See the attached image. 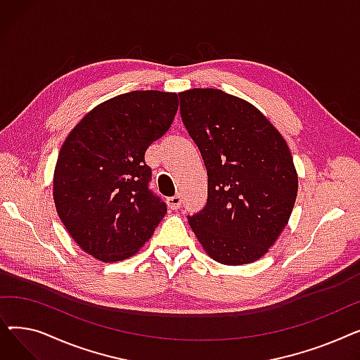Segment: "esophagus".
<instances>
[{
    "label": "esophagus",
    "mask_w": 360,
    "mask_h": 360,
    "mask_svg": "<svg viewBox=\"0 0 360 360\" xmlns=\"http://www.w3.org/2000/svg\"><path fill=\"white\" fill-rule=\"evenodd\" d=\"M166 202H167V207L170 210H176L182 204V198H181V195H174V197H169L166 200Z\"/></svg>",
    "instance_id": "1"
}]
</instances>
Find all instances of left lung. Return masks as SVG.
I'll return each mask as SVG.
<instances>
[{"instance_id":"left-lung-1","label":"left lung","mask_w":360,"mask_h":360,"mask_svg":"<svg viewBox=\"0 0 360 360\" xmlns=\"http://www.w3.org/2000/svg\"><path fill=\"white\" fill-rule=\"evenodd\" d=\"M181 117L209 176L204 210L188 217L205 254L226 266L266 255L290 219L297 172L277 128L219 89L179 93Z\"/></svg>"}]
</instances>
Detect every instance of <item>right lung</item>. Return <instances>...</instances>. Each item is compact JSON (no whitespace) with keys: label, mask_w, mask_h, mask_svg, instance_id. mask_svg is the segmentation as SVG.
<instances>
[{"label":"right lung","mask_w":360,"mask_h":360,"mask_svg":"<svg viewBox=\"0 0 360 360\" xmlns=\"http://www.w3.org/2000/svg\"><path fill=\"white\" fill-rule=\"evenodd\" d=\"M176 93L134 90L94 106L67 136L53 170V202L67 232L93 258L137 254L166 214L148 190L147 147L178 110Z\"/></svg>","instance_id":"right-lung-1"}]
</instances>
